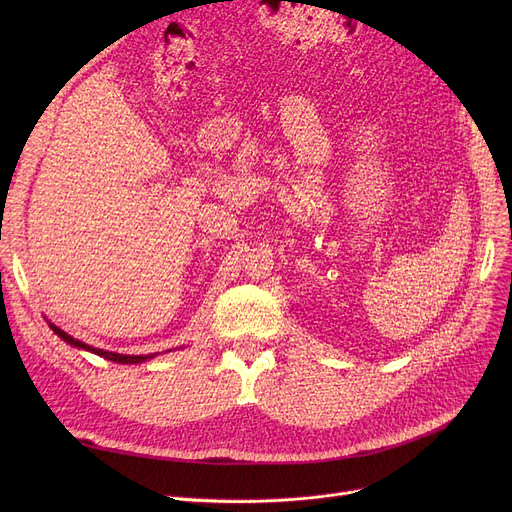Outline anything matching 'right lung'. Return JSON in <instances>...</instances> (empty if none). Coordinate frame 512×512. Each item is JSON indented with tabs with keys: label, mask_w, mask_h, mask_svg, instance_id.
Masks as SVG:
<instances>
[{
	"label": "right lung",
	"mask_w": 512,
	"mask_h": 512,
	"mask_svg": "<svg viewBox=\"0 0 512 512\" xmlns=\"http://www.w3.org/2000/svg\"><path fill=\"white\" fill-rule=\"evenodd\" d=\"M47 324H49V328L53 330V334L60 336V338H62L64 342H68L70 346L80 348V351H89V353H93V355H99V357H103V359H107V361L122 363V365H137V363H145V361L157 357V353H153V355H120V353H112V351H103V348H95V346H91V344H87V342H83V340L72 338L70 334H66L64 330H60L58 326H53L51 321H47Z\"/></svg>",
	"instance_id": "obj_1"
}]
</instances>
